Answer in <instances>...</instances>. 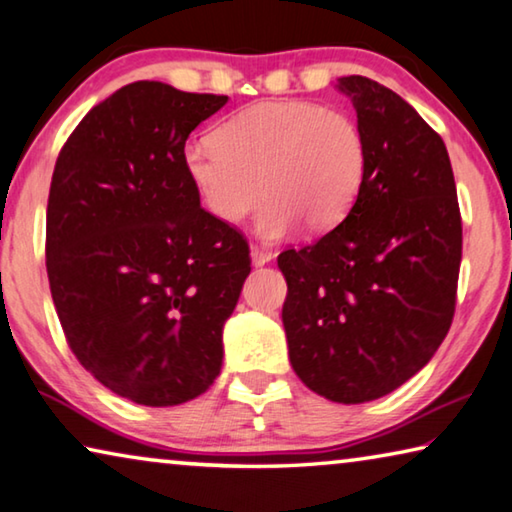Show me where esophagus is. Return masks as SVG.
Returning <instances> with one entry per match:
<instances>
[{"mask_svg":"<svg viewBox=\"0 0 512 512\" xmlns=\"http://www.w3.org/2000/svg\"><path fill=\"white\" fill-rule=\"evenodd\" d=\"M250 259H253V264H255V266H264V264H269V262H271L273 255H271L269 250H266V248L253 246V248H250Z\"/></svg>","mask_w":512,"mask_h":512,"instance_id":"esophagus-1","label":"esophagus"}]
</instances>
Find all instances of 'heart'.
<instances>
[{"label": "heart", "mask_w": 512, "mask_h": 512, "mask_svg": "<svg viewBox=\"0 0 512 512\" xmlns=\"http://www.w3.org/2000/svg\"><path fill=\"white\" fill-rule=\"evenodd\" d=\"M182 166L202 207L239 225L259 207L257 230L280 239L303 223L321 234L351 214L367 182L369 145L351 113L310 100L259 102L184 145Z\"/></svg>", "instance_id": "heart-1"}]
</instances>
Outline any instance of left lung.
<instances>
[{
  "label": "left lung",
  "mask_w": 512,
  "mask_h": 512,
  "mask_svg": "<svg viewBox=\"0 0 512 512\" xmlns=\"http://www.w3.org/2000/svg\"><path fill=\"white\" fill-rule=\"evenodd\" d=\"M369 145L367 182L335 230L278 266L296 376L335 403L380 399L426 367L456 312L462 223L440 134L378 81L339 79Z\"/></svg>",
  "instance_id": "8db88e82"
}]
</instances>
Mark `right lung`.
I'll return each mask as SVG.
<instances>
[{"instance_id":"obj_1","label":"right lung","mask_w":512,"mask_h":512,"mask_svg":"<svg viewBox=\"0 0 512 512\" xmlns=\"http://www.w3.org/2000/svg\"><path fill=\"white\" fill-rule=\"evenodd\" d=\"M225 102L134 81L86 113L54 166L45 264L70 351L152 408L214 383L250 273L248 241L200 207L182 166L189 134Z\"/></svg>"}]
</instances>
